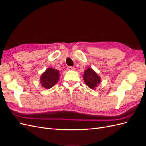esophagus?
Masks as SVG:
<instances>
[{
	"instance_id": "obj_1",
	"label": "esophagus",
	"mask_w": 146,
	"mask_h": 146,
	"mask_svg": "<svg viewBox=\"0 0 146 146\" xmlns=\"http://www.w3.org/2000/svg\"><path fill=\"white\" fill-rule=\"evenodd\" d=\"M67 69L68 70H74V68L72 67V66H68Z\"/></svg>"
}]
</instances>
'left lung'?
Wrapping results in <instances>:
<instances>
[{"instance_id": "obj_1", "label": "left lung", "mask_w": 146, "mask_h": 146, "mask_svg": "<svg viewBox=\"0 0 146 146\" xmlns=\"http://www.w3.org/2000/svg\"><path fill=\"white\" fill-rule=\"evenodd\" d=\"M83 79L86 85L91 89H95L100 82V77L91 68H88L85 70Z\"/></svg>"}]
</instances>
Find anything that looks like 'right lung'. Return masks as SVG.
<instances>
[{"label": "right lung", "mask_w": 146, "mask_h": 146, "mask_svg": "<svg viewBox=\"0 0 146 146\" xmlns=\"http://www.w3.org/2000/svg\"><path fill=\"white\" fill-rule=\"evenodd\" d=\"M59 77L60 74L58 70L53 68H48L41 77L42 86L46 89H50L57 83L59 80Z\"/></svg>", "instance_id": "obj_1"}]
</instances>
